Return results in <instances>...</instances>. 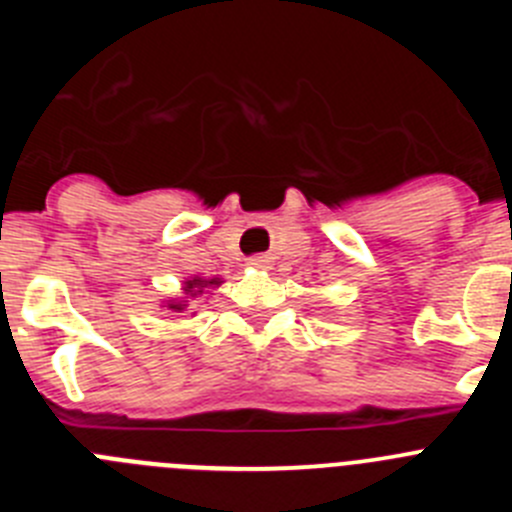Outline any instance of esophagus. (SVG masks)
<instances>
[{"instance_id": "1", "label": "esophagus", "mask_w": 512, "mask_h": 512, "mask_svg": "<svg viewBox=\"0 0 512 512\" xmlns=\"http://www.w3.org/2000/svg\"><path fill=\"white\" fill-rule=\"evenodd\" d=\"M248 266H253V269H269L271 259L269 256H251V259H248Z\"/></svg>"}]
</instances>
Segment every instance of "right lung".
<instances>
[{"instance_id": "add662e5", "label": "right lung", "mask_w": 512, "mask_h": 512, "mask_svg": "<svg viewBox=\"0 0 512 512\" xmlns=\"http://www.w3.org/2000/svg\"><path fill=\"white\" fill-rule=\"evenodd\" d=\"M212 284H220V279H189L187 282V289H184V292H189V295L192 297H197V295H202V287H212ZM171 310L174 312H182L184 310V305L182 302H174V305H169Z\"/></svg>"}]
</instances>
